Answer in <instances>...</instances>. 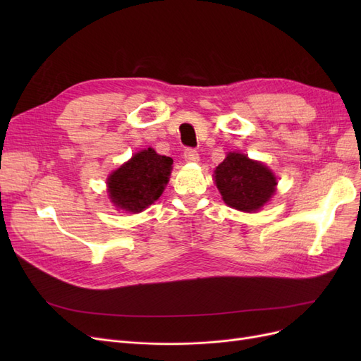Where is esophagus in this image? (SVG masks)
I'll list each match as a JSON object with an SVG mask.
<instances>
[{"instance_id":"obj_1","label":"esophagus","mask_w":361,"mask_h":361,"mask_svg":"<svg viewBox=\"0 0 361 361\" xmlns=\"http://www.w3.org/2000/svg\"><path fill=\"white\" fill-rule=\"evenodd\" d=\"M183 158H185V161H188V162H197L200 159L199 152L195 149H191V147L183 150Z\"/></svg>"}]
</instances>
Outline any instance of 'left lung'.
Masks as SVG:
<instances>
[{
    "mask_svg": "<svg viewBox=\"0 0 361 361\" xmlns=\"http://www.w3.org/2000/svg\"><path fill=\"white\" fill-rule=\"evenodd\" d=\"M216 188L223 200L243 212L260 209L276 191V176L264 164L241 154H228L215 169Z\"/></svg>",
    "mask_w": 361,
    "mask_h": 361,
    "instance_id": "obj_1",
    "label": "left lung"
}]
</instances>
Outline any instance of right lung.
I'll use <instances>...</instances> for the list:
<instances>
[{
    "label": "right lung",
    "mask_w": 361,
    "mask_h": 361,
    "mask_svg": "<svg viewBox=\"0 0 361 361\" xmlns=\"http://www.w3.org/2000/svg\"><path fill=\"white\" fill-rule=\"evenodd\" d=\"M173 159L158 155L154 149L141 150L108 178L111 202L129 212H141L150 206L169 182Z\"/></svg>",
    "instance_id": "obj_1"
}]
</instances>
